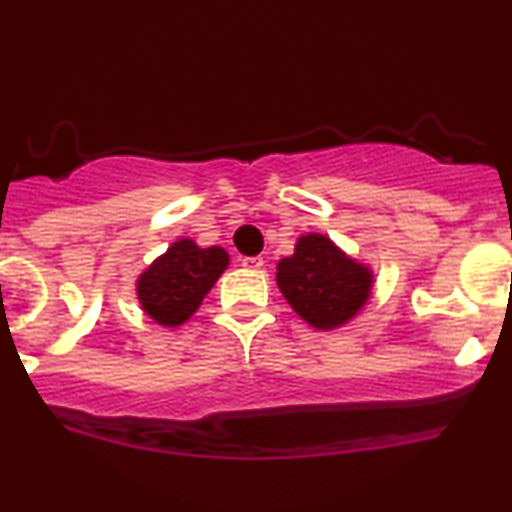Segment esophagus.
<instances>
[{"instance_id": "obj_1", "label": "esophagus", "mask_w": 512, "mask_h": 512, "mask_svg": "<svg viewBox=\"0 0 512 512\" xmlns=\"http://www.w3.org/2000/svg\"><path fill=\"white\" fill-rule=\"evenodd\" d=\"M240 262H243L245 269H262L264 267L262 257H243V260H240Z\"/></svg>"}]
</instances>
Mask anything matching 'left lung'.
<instances>
[{
	"label": "left lung",
	"mask_w": 512,
	"mask_h": 512,
	"mask_svg": "<svg viewBox=\"0 0 512 512\" xmlns=\"http://www.w3.org/2000/svg\"><path fill=\"white\" fill-rule=\"evenodd\" d=\"M375 274L325 233H303L293 255L276 262V286L301 320L320 332L349 325L366 308Z\"/></svg>",
	"instance_id": "obj_1"
}]
</instances>
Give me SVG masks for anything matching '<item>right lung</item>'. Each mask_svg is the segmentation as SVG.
I'll return each instance as SVG.
<instances>
[{
  "label": "right lung",
  "instance_id": "1",
  "mask_svg": "<svg viewBox=\"0 0 512 512\" xmlns=\"http://www.w3.org/2000/svg\"><path fill=\"white\" fill-rule=\"evenodd\" d=\"M228 262L231 257L221 245L202 248L192 238H178L137 276L139 305L156 325H185Z\"/></svg>",
  "mask_w": 512,
  "mask_h": 512
}]
</instances>
